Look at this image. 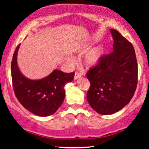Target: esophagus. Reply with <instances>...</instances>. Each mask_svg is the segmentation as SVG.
I'll use <instances>...</instances> for the list:
<instances>
[{"instance_id":"34e87169","label":"esophagus","mask_w":149,"mask_h":149,"mask_svg":"<svg viewBox=\"0 0 149 149\" xmlns=\"http://www.w3.org/2000/svg\"><path fill=\"white\" fill-rule=\"evenodd\" d=\"M81 76H82V73L78 72V71H76V73H75L74 78H75V79H76V80H77V79H78V78H80Z\"/></svg>"}]
</instances>
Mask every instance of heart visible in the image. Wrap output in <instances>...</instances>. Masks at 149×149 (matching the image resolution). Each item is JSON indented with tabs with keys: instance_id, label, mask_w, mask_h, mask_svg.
<instances>
[{
	"instance_id": "b5f03b06",
	"label": "heart",
	"mask_w": 149,
	"mask_h": 149,
	"mask_svg": "<svg viewBox=\"0 0 149 149\" xmlns=\"http://www.w3.org/2000/svg\"><path fill=\"white\" fill-rule=\"evenodd\" d=\"M78 50L85 52V51L87 50V47L85 46H80V47H78ZM102 49L100 48V47L92 49L85 56L84 60L85 64L88 66H92L96 65L100 61V58L102 57Z\"/></svg>"
}]
</instances>
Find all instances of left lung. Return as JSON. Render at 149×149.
<instances>
[{"mask_svg":"<svg viewBox=\"0 0 149 149\" xmlns=\"http://www.w3.org/2000/svg\"><path fill=\"white\" fill-rule=\"evenodd\" d=\"M114 42L113 52L104 54L90 68L87 100L102 115L118 111L133 97L138 80V66L134 47L118 31L111 29Z\"/></svg>","mask_w":149,"mask_h":149,"instance_id":"8db88e82","label":"left lung"}]
</instances>
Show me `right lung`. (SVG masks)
Here are the masks:
<instances>
[{
  "label": "right lung",
  "mask_w": 149,
  "mask_h": 149,
  "mask_svg": "<svg viewBox=\"0 0 149 149\" xmlns=\"http://www.w3.org/2000/svg\"><path fill=\"white\" fill-rule=\"evenodd\" d=\"M19 45L13 54L11 64L13 86L17 99L31 113L38 116H49L54 113L63 103L64 85L71 82L74 72L66 73L54 70L41 80H33L24 76L17 62Z\"/></svg>",
  "instance_id": "1"
}]
</instances>
